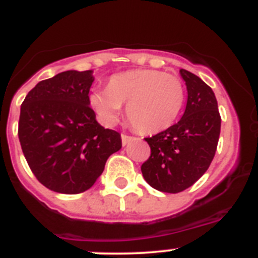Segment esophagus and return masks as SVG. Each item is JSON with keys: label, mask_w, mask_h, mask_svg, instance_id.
<instances>
[{"label": "esophagus", "mask_w": 258, "mask_h": 258, "mask_svg": "<svg viewBox=\"0 0 258 258\" xmlns=\"http://www.w3.org/2000/svg\"><path fill=\"white\" fill-rule=\"evenodd\" d=\"M134 140V137L132 136H127V134H121V141H122V145H126V143H129L131 141Z\"/></svg>", "instance_id": "34e87169"}]
</instances>
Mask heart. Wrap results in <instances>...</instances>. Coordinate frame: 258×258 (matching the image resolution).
Segmentation results:
<instances>
[{"mask_svg": "<svg viewBox=\"0 0 258 258\" xmlns=\"http://www.w3.org/2000/svg\"><path fill=\"white\" fill-rule=\"evenodd\" d=\"M186 98L179 77L157 70H136L109 79L107 89L95 90L89 103L106 124H113L126 103V118L137 132L165 131L178 117Z\"/></svg>", "mask_w": 258, "mask_h": 258, "instance_id": "1", "label": "heart"}]
</instances>
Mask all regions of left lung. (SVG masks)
<instances>
[{"mask_svg": "<svg viewBox=\"0 0 258 258\" xmlns=\"http://www.w3.org/2000/svg\"><path fill=\"white\" fill-rule=\"evenodd\" d=\"M179 72L187 88L183 116L177 124L145 138L151 155L141 166L150 186L169 194L186 190L208 170L221 132L213 90L197 75Z\"/></svg>", "mask_w": 258, "mask_h": 258, "instance_id": "1", "label": "left lung"}]
</instances>
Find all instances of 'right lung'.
Instances as JSON below:
<instances>
[{
	"label": "right lung",
	"instance_id": "right-lung-1",
	"mask_svg": "<svg viewBox=\"0 0 258 258\" xmlns=\"http://www.w3.org/2000/svg\"><path fill=\"white\" fill-rule=\"evenodd\" d=\"M92 71H66L42 80L20 107V146L36 178L49 190L80 194L94 184L121 136L104 129L89 106Z\"/></svg>",
	"mask_w": 258,
	"mask_h": 258
}]
</instances>
